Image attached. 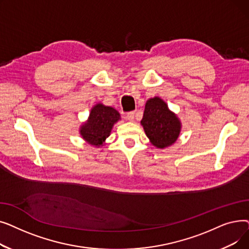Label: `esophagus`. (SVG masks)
I'll return each instance as SVG.
<instances>
[{
    "label": "esophagus",
    "mask_w": 249,
    "mask_h": 249,
    "mask_svg": "<svg viewBox=\"0 0 249 249\" xmlns=\"http://www.w3.org/2000/svg\"><path fill=\"white\" fill-rule=\"evenodd\" d=\"M134 117H135V112H129L126 114V120L129 122H133L134 121Z\"/></svg>",
    "instance_id": "34e87169"
}]
</instances>
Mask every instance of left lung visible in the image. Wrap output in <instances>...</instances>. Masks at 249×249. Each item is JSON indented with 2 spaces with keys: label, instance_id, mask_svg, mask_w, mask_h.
Here are the masks:
<instances>
[{
  "label": "left lung",
  "instance_id": "1",
  "mask_svg": "<svg viewBox=\"0 0 249 249\" xmlns=\"http://www.w3.org/2000/svg\"><path fill=\"white\" fill-rule=\"evenodd\" d=\"M140 123L151 144L160 149L175 144L181 131L179 118L160 97L146 101Z\"/></svg>",
  "mask_w": 249,
  "mask_h": 249
}]
</instances>
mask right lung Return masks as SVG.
Wrapping results in <instances>:
<instances>
[{
  "mask_svg": "<svg viewBox=\"0 0 249 249\" xmlns=\"http://www.w3.org/2000/svg\"><path fill=\"white\" fill-rule=\"evenodd\" d=\"M119 120L121 116L116 109L105 106L103 103H97L90 109L88 120L81 125L78 131L88 144L100 148L106 144V139L110 136L113 126Z\"/></svg>",
  "mask_w": 249,
  "mask_h": 249,
  "instance_id": "obj_1",
  "label": "right lung"
}]
</instances>
